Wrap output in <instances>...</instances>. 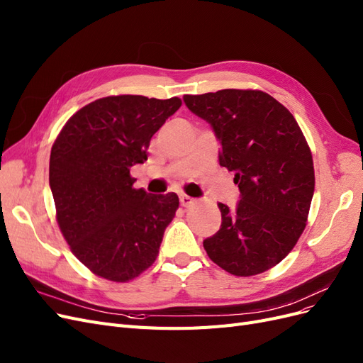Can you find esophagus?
<instances>
[{
  "mask_svg": "<svg viewBox=\"0 0 363 363\" xmlns=\"http://www.w3.org/2000/svg\"><path fill=\"white\" fill-rule=\"evenodd\" d=\"M179 202H181V205H182L184 208H190V206H193V205L197 203V200L193 199V197H190V196H186V194H181V196H179Z\"/></svg>",
  "mask_w": 363,
  "mask_h": 363,
  "instance_id": "1",
  "label": "esophagus"
}]
</instances>
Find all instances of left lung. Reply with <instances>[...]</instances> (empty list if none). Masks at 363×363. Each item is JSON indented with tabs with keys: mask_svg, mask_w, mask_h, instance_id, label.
Returning a JSON list of instances; mask_svg holds the SVG:
<instances>
[{
	"mask_svg": "<svg viewBox=\"0 0 363 363\" xmlns=\"http://www.w3.org/2000/svg\"><path fill=\"white\" fill-rule=\"evenodd\" d=\"M212 125L220 166L235 172L240 202L218 205L221 227L203 240L209 259L236 277L277 266L305 230L314 194V163L303 133L286 106L259 89L184 96Z\"/></svg>",
	"mask_w": 363,
	"mask_h": 363,
	"instance_id": "left-lung-1",
	"label": "left lung"
}]
</instances>
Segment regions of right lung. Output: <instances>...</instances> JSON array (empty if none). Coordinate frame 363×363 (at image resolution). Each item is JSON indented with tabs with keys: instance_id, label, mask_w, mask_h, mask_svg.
<instances>
[{
	"instance_id": "obj_1",
	"label": "right lung",
	"mask_w": 363,
	"mask_h": 363,
	"mask_svg": "<svg viewBox=\"0 0 363 363\" xmlns=\"http://www.w3.org/2000/svg\"><path fill=\"white\" fill-rule=\"evenodd\" d=\"M182 101L109 96L79 109L52 145L49 184L60 230L100 278L128 283L150 267L179 208L174 193L134 189L154 134Z\"/></svg>"
}]
</instances>
